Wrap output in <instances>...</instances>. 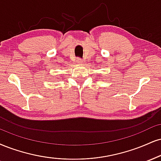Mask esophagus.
<instances>
[{
	"label": "esophagus",
	"instance_id": "obj_1",
	"mask_svg": "<svg viewBox=\"0 0 161 161\" xmlns=\"http://www.w3.org/2000/svg\"><path fill=\"white\" fill-rule=\"evenodd\" d=\"M76 62L78 64H82V63H83V61H82V58H76Z\"/></svg>",
	"mask_w": 161,
	"mask_h": 161
}]
</instances>
